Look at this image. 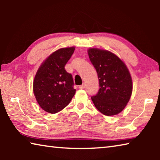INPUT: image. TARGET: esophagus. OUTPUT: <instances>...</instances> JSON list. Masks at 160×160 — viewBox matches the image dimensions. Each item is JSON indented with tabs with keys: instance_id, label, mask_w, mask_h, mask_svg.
Wrapping results in <instances>:
<instances>
[{
	"instance_id": "obj_1",
	"label": "esophagus",
	"mask_w": 160,
	"mask_h": 160,
	"mask_svg": "<svg viewBox=\"0 0 160 160\" xmlns=\"http://www.w3.org/2000/svg\"><path fill=\"white\" fill-rule=\"evenodd\" d=\"M85 84H82V85H80V86H79V88H80V89H84V88H85Z\"/></svg>"
}]
</instances>
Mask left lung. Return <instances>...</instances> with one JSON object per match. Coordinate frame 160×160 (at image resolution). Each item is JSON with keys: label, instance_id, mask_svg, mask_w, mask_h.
<instances>
[{"label": "left lung", "instance_id": "8db88e82", "mask_svg": "<svg viewBox=\"0 0 160 160\" xmlns=\"http://www.w3.org/2000/svg\"><path fill=\"white\" fill-rule=\"evenodd\" d=\"M88 53L99 82L98 93L91 97L94 106L104 115L118 114L126 107L132 94V82L128 68L111 51L90 48Z\"/></svg>", "mask_w": 160, "mask_h": 160}]
</instances>
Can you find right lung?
<instances>
[{"label": "right lung", "instance_id": "right-lung-1", "mask_svg": "<svg viewBox=\"0 0 160 160\" xmlns=\"http://www.w3.org/2000/svg\"><path fill=\"white\" fill-rule=\"evenodd\" d=\"M75 47L59 48L43 61L33 82V92L38 104L49 113L64 109L75 94L72 75L65 70Z\"/></svg>", "mask_w": 160, "mask_h": 160}]
</instances>
